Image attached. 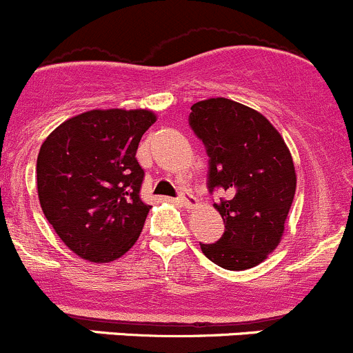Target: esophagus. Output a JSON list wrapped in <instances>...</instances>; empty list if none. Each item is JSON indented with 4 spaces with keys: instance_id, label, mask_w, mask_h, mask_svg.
Masks as SVG:
<instances>
[{
    "instance_id": "obj_1",
    "label": "esophagus",
    "mask_w": 353,
    "mask_h": 353,
    "mask_svg": "<svg viewBox=\"0 0 353 353\" xmlns=\"http://www.w3.org/2000/svg\"><path fill=\"white\" fill-rule=\"evenodd\" d=\"M178 201H180L185 208H194V205H197V201H195V197L192 195V192L188 190L178 192Z\"/></svg>"
}]
</instances>
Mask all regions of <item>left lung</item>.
Returning <instances> with one entry per match:
<instances>
[{
	"label": "left lung",
	"mask_w": 353,
	"mask_h": 353,
	"mask_svg": "<svg viewBox=\"0 0 353 353\" xmlns=\"http://www.w3.org/2000/svg\"><path fill=\"white\" fill-rule=\"evenodd\" d=\"M188 125L208 154V190L225 233L201 243L209 261L232 271L257 266L280 243L296 176L287 144L261 113L225 97L199 101Z\"/></svg>",
	"instance_id": "obj_1"
}]
</instances>
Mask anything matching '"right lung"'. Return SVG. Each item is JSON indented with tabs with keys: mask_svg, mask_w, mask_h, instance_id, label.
Wrapping results in <instances>:
<instances>
[{
	"mask_svg": "<svg viewBox=\"0 0 353 353\" xmlns=\"http://www.w3.org/2000/svg\"><path fill=\"white\" fill-rule=\"evenodd\" d=\"M154 121L148 110H92L66 120L41 145V208L82 259L110 263L141 235L151 205L141 199L144 170L135 152Z\"/></svg>",
	"mask_w": 353,
	"mask_h": 353,
	"instance_id": "obj_1",
	"label": "right lung"
}]
</instances>
